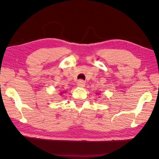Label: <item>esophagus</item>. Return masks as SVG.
<instances>
[{
	"label": "esophagus",
	"instance_id": "obj_1",
	"mask_svg": "<svg viewBox=\"0 0 159 159\" xmlns=\"http://www.w3.org/2000/svg\"><path fill=\"white\" fill-rule=\"evenodd\" d=\"M77 85L80 87V88H83V87L85 85V83H84V82L83 81V80H80L79 81L77 82Z\"/></svg>",
	"mask_w": 159,
	"mask_h": 159
}]
</instances>
